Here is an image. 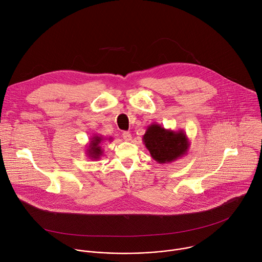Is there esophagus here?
<instances>
[{
    "label": "esophagus",
    "mask_w": 262,
    "mask_h": 262,
    "mask_svg": "<svg viewBox=\"0 0 262 262\" xmlns=\"http://www.w3.org/2000/svg\"><path fill=\"white\" fill-rule=\"evenodd\" d=\"M122 137H123V139H124L126 142H129V141L132 140V135H130V133H128V132H123Z\"/></svg>",
    "instance_id": "obj_1"
}]
</instances>
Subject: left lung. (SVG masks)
<instances>
[{"instance_id": "1", "label": "left lung", "mask_w": 262, "mask_h": 262, "mask_svg": "<svg viewBox=\"0 0 262 262\" xmlns=\"http://www.w3.org/2000/svg\"><path fill=\"white\" fill-rule=\"evenodd\" d=\"M143 143L150 152L151 158L159 164H167L177 161L188 155L190 141L182 130L167 129L164 126L152 123L143 136Z\"/></svg>"}]
</instances>
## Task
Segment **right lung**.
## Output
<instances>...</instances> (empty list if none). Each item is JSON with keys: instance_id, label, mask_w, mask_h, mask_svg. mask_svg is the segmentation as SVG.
Instances as JSON below:
<instances>
[{"instance_id": "add662e5", "label": "right lung", "mask_w": 262, "mask_h": 262, "mask_svg": "<svg viewBox=\"0 0 262 262\" xmlns=\"http://www.w3.org/2000/svg\"><path fill=\"white\" fill-rule=\"evenodd\" d=\"M112 139L113 138H105L101 135H93L86 148L87 158L92 161L99 160L103 155V149L101 145L106 141H111Z\"/></svg>"}]
</instances>
